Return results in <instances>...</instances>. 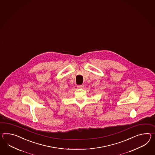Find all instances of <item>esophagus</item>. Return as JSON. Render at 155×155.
<instances>
[{"mask_svg": "<svg viewBox=\"0 0 155 155\" xmlns=\"http://www.w3.org/2000/svg\"><path fill=\"white\" fill-rule=\"evenodd\" d=\"M77 87L79 88H81V89H82L84 88V85H79V86H77Z\"/></svg>", "mask_w": 155, "mask_h": 155, "instance_id": "esophagus-1", "label": "esophagus"}]
</instances>
